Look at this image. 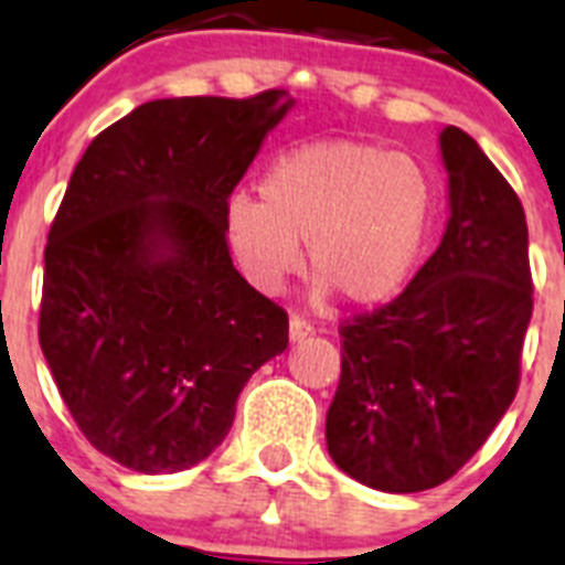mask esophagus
I'll return each mask as SVG.
<instances>
[{
    "mask_svg": "<svg viewBox=\"0 0 565 565\" xmlns=\"http://www.w3.org/2000/svg\"><path fill=\"white\" fill-rule=\"evenodd\" d=\"M315 331V326L309 323L307 318H300V315H292L289 318V340H303V337H309Z\"/></svg>",
    "mask_w": 565,
    "mask_h": 565,
    "instance_id": "34e87169",
    "label": "esophagus"
}]
</instances>
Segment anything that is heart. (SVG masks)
Instances as JSON below:
<instances>
[{
	"label": "heart",
	"mask_w": 565,
	"mask_h": 565,
	"mask_svg": "<svg viewBox=\"0 0 565 565\" xmlns=\"http://www.w3.org/2000/svg\"><path fill=\"white\" fill-rule=\"evenodd\" d=\"M435 189L424 163L365 141H315L267 167L256 200L225 205V239L258 292H278L307 242L315 292L379 307L402 292L424 247Z\"/></svg>",
	"instance_id": "heart-1"
}]
</instances>
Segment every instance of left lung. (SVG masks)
<instances>
[{
    "label": "left lung",
    "mask_w": 565,
    "mask_h": 565,
    "mask_svg": "<svg viewBox=\"0 0 565 565\" xmlns=\"http://www.w3.org/2000/svg\"><path fill=\"white\" fill-rule=\"evenodd\" d=\"M440 150L451 203L440 247L402 295L342 320L326 415L331 460L387 493L437 488L482 449L515 398L532 318L519 194L466 130H443Z\"/></svg>",
    "instance_id": "left-lung-1"
}]
</instances>
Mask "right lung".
Segmentation results:
<instances>
[{"label": "right lung", "instance_id": "1", "mask_svg": "<svg viewBox=\"0 0 565 565\" xmlns=\"http://www.w3.org/2000/svg\"><path fill=\"white\" fill-rule=\"evenodd\" d=\"M281 88L152 99L77 161L44 247L39 340L94 449L139 473L198 466L289 318L236 273L225 205L281 122Z\"/></svg>", "mask_w": 565, "mask_h": 565}]
</instances>
